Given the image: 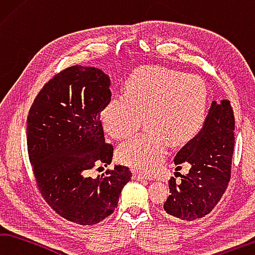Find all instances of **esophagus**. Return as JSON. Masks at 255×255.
Wrapping results in <instances>:
<instances>
[{"label":"esophagus","mask_w":255,"mask_h":255,"mask_svg":"<svg viewBox=\"0 0 255 255\" xmlns=\"http://www.w3.org/2000/svg\"><path fill=\"white\" fill-rule=\"evenodd\" d=\"M133 178L136 180H150L151 178L143 175V173H140V172H136V171H133Z\"/></svg>","instance_id":"obj_1"}]
</instances>
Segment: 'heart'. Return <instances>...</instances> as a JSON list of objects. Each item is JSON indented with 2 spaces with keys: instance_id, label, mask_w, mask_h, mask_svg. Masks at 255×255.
I'll return each instance as SVG.
<instances>
[{
  "instance_id": "heart-1",
  "label": "heart",
  "mask_w": 255,
  "mask_h": 255,
  "mask_svg": "<svg viewBox=\"0 0 255 255\" xmlns=\"http://www.w3.org/2000/svg\"><path fill=\"white\" fill-rule=\"evenodd\" d=\"M206 106V85L199 76L146 66L128 76L124 94L110 98L102 109L101 122L107 134L122 141L135 134L144 118V131L121 145L116 155L121 163L152 172L170 142L185 144L197 134Z\"/></svg>"
}]
</instances>
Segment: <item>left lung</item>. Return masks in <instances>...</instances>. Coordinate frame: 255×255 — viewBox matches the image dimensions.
I'll use <instances>...</instances> for the list:
<instances>
[{
    "label": "left lung",
    "instance_id": "8db88e82",
    "mask_svg": "<svg viewBox=\"0 0 255 255\" xmlns=\"http://www.w3.org/2000/svg\"><path fill=\"white\" fill-rule=\"evenodd\" d=\"M234 114L231 103L212 102L202 130L178 151L176 170L189 164L180 180L169 181V195L163 209L175 221L190 222L211 213L225 193L231 178L234 151Z\"/></svg>",
    "mask_w": 255,
    "mask_h": 255
}]
</instances>
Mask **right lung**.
Instances as JSON below:
<instances>
[{"mask_svg": "<svg viewBox=\"0 0 255 255\" xmlns=\"http://www.w3.org/2000/svg\"><path fill=\"white\" fill-rule=\"evenodd\" d=\"M111 79L95 67L73 66L44 85L26 121L30 162L40 193L53 211L79 225H94L118 206L131 180L128 167L89 177L96 162L110 164L101 112L112 96Z\"/></svg>", "mask_w": 255, "mask_h": 255, "instance_id": "right-lung-1", "label": "right lung"}]
</instances>
